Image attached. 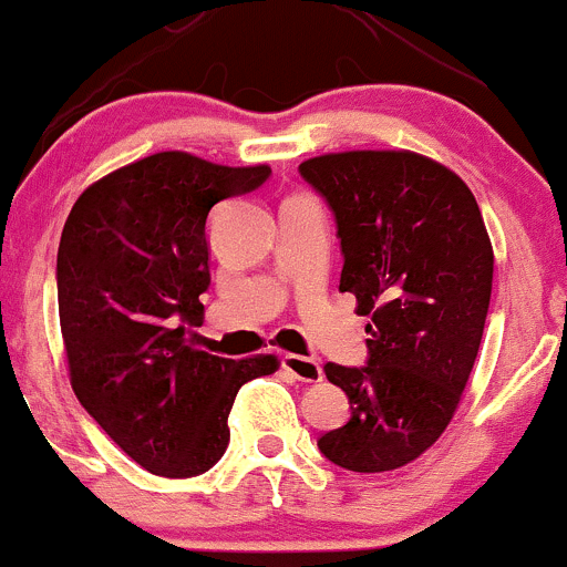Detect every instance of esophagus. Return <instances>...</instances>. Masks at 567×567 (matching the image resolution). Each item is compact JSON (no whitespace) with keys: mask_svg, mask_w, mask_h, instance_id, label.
<instances>
[{"mask_svg":"<svg viewBox=\"0 0 567 567\" xmlns=\"http://www.w3.org/2000/svg\"><path fill=\"white\" fill-rule=\"evenodd\" d=\"M282 369L293 374L296 380H301V383H320L323 380V367L315 359H307V355L299 353H285Z\"/></svg>","mask_w":567,"mask_h":567,"instance_id":"34e87169","label":"esophagus"}]
</instances>
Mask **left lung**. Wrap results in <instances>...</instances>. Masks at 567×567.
Listing matches in <instances>:
<instances>
[{
    "label": "left lung",
    "mask_w": 567,
    "mask_h": 567,
    "mask_svg": "<svg viewBox=\"0 0 567 567\" xmlns=\"http://www.w3.org/2000/svg\"><path fill=\"white\" fill-rule=\"evenodd\" d=\"M299 171L337 217L339 290L372 318L367 367L326 363L350 421L318 449L353 473H389L432 449L462 402L492 299V241L467 184L424 154L333 152Z\"/></svg>",
    "instance_id": "left-lung-1"
}]
</instances>
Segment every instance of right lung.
I'll list each match as a JSON object with an SVG mask.
<instances>
[{
    "label": "right lung",
    "mask_w": 567,
    "mask_h": 567,
    "mask_svg": "<svg viewBox=\"0 0 567 567\" xmlns=\"http://www.w3.org/2000/svg\"><path fill=\"white\" fill-rule=\"evenodd\" d=\"M268 165L157 152L89 184L56 255L59 326L70 385L143 470L193 478L219 462L238 389L277 355L223 359L198 348L214 204L266 182Z\"/></svg>",
    "instance_id": "add662e5"
}]
</instances>
